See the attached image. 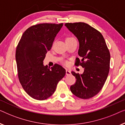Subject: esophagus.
Listing matches in <instances>:
<instances>
[{
	"label": "esophagus",
	"instance_id": "1",
	"mask_svg": "<svg viewBox=\"0 0 125 125\" xmlns=\"http://www.w3.org/2000/svg\"><path fill=\"white\" fill-rule=\"evenodd\" d=\"M66 75H70V74H71V71H70V70H66Z\"/></svg>",
	"mask_w": 125,
	"mask_h": 125
}]
</instances>
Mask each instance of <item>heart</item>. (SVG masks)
<instances>
[{
  "mask_svg": "<svg viewBox=\"0 0 125 125\" xmlns=\"http://www.w3.org/2000/svg\"><path fill=\"white\" fill-rule=\"evenodd\" d=\"M75 40V38L73 37H67L66 38V42L71 41V40ZM62 62H63V63H64V64H67V62L66 61H64V60Z\"/></svg>",
  "mask_w": 125,
  "mask_h": 125,
  "instance_id": "obj_1",
  "label": "heart"
}]
</instances>
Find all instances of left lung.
Wrapping results in <instances>:
<instances>
[{
    "label": "left lung",
    "mask_w": 125,
    "mask_h": 125,
    "mask_svg": "<svg viewBox=\"0 0 125 125\" xmlns=\"http://www.w3.org/2000/svg\"><path fill=\"white\" fill-rule=\"evenodd\" d=\"M65 26L79 42V55L75 64L84 68L83 74L72 71L76 82L71 86L72 93L82 99L96 95L103 88L110 68V54L99 31L84 22L66 23Z\"/></svg>",
    "instance_id": "obj_1"
}]
</instances>
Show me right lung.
<instances>
[{
  "label": "right lung",
  "mask_w": 125,
  "mask_h": 125,
  "mask_svg": "<svg viewBox=\"0 0 125 125\" xmlns=\"http://www.w3.org/2000/svg\"><path fill=\"white\" fill-rule=\"evenodd\" d=\"M63 25V23L38 24L22 34L16 50L18 78L24 91L34 99L44 100L55 92L66 70L55 64L50 69L44 66L46 54Z\"/></svg>",
  "instance_id": "add662e5"
}]
</instances>
